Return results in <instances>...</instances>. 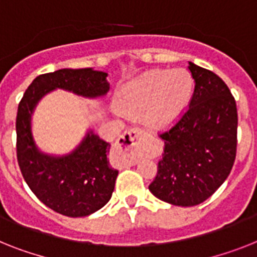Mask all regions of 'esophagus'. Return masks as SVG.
Segmentation results:
<instances>
[{
	"mask_svg": "<svg viewBox=\"0 0 257 257\" xmlns=\"http://www.w3.org/2000/svg\"><path fill=\"white\" fill-rule=\"evenodd\" d=\"M144 135V131L142 128L134 127L130 130H126L118 139H116V147L124 152H128V162L130 164H135L137 156L134 150L141 144L142 138Z\"/></svg>",
	"mask_w": 257,
	"mask_h": 257,
	"instance_id": "1",
	"label": "esophagus"
}]
</instances>
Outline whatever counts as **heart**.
I'll use <instances>...</instances> for the list:
<instances>
[{
  "mask_svg": "<svg viewBox=\"0 0 257 257\" xmlns=\"http://www.w3.org/2000/svg\"><path fill=\"white\" fill-rule=\"evenodd\" d=\"M193 94L192 76L184 69L151 71L128 82L118 93L115 113L143 111V120L152 128L163 130L180 119Z\"/></svg>",
  "mask_w": 257,
  "mask_h": 257,
  "instance_id": "1",
  "label": "heart"
}]
</instances>
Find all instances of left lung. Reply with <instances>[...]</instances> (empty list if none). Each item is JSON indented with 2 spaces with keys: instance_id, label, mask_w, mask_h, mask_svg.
I'll return each instance as SVG.
<instances>
[{
  "instance_id": "left-lung-1",
  "label": "left lung",
  "mask_w": 257,
  "mask_h": 257,
  "mask_svg": "<svg viewBox=\"0 0 257 257\" xmlns=\"http://www.w3.org/2000/svg\"><path fill=\"white\" fill-rule=\"evenodd\" d=\"M194 92L189 107L164 141L158 175L148 189L176 206L207 200L230 175L236 156L238 110L228 86L214 72L189 61Z\"/></svg>"
}]
</instances>
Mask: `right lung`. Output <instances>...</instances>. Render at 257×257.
Segmentation results:
<instances>
[{
    "label": "right lung",
    "mask_w": 257,
    "mask_h": 257,
    "mask_svg": "<svg viewBox=\"0 0 257 257\" xmlns=\"http://www.w3.org/2000/svg\"><path fill=\"white\" fill-rule=\"evenodd\" d=\"M107 73L82 69H59L38 76L23 94L17 113V159L25 181L42 202L65 217H86L111 198L118 171L107 160L110 144L89 130L68 155L51 156L35 144L31 116L42 97L64 89L86 98L109 92Z\"/></svg>",
    "instance_id": "right-lung-1"
}]
</instances>
